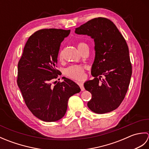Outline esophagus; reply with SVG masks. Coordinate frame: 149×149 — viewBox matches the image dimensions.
I'll return each mask as SVG.
<instances>
[{
    "mask_svg": "<svg viewBox=\"0 0 149 149\" xmlns=\"http://www.w3.org/2000/svg\"><path fill=\"white\" fill-rule=\"evenodd\" d=\"M79 86L80 88H81V91H84V84L83 83H78Z\"/></svg>",
    "mask_w": 149,
    "mask_h": 149,
    "instance_id": "obj_1",
    "label": "esophagus"
}]
</instances>
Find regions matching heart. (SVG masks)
I'll list each match as a JSON object with an SVG mask.
<instances>
[{
	"label": "heart",
	"instance_id": "1",
	"mask_svg": "<svg viewBox=\"0 0 149 149\" xmlns=\"http://www.w3.org/2000/svg\"><path fill=\"white\" fill-rule=\"evenodd\" d=\"M77 46L80 52L84 49L85 47H88L86 43L79 42L77 43ZM58 58L59 60L63 59V54L61 50H59L58 53ZM84 70L85 66L80 65H73L66 68L65 70V74L66 76L72 79L81 81L84 78Z\"/></svg>",
	"mask_w": 149,
	"mask_h": 149
}]
</instances>
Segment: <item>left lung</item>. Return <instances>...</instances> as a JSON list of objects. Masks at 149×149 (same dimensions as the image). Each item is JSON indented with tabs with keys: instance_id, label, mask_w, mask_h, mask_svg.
I'll list each match as a JSON object with an SVG mask.
<instances>
[{
	"instance_id": "8db88e82",
	"label": "left lung",
	"mask_w": 149,
	"mask_h": 149,
	"mask_svg": "<svg viewBox=\"0 0 149 149\" xmlns=\"http://www.w3.org/2000/svg\"><path fill=\"white\" fill-rule=\"evenodd\" d=\"M75 32L87 34L95 42V57L91 72L95 78L84 84L91 93L88 107L98 114L112 111L124 99L132 75L126 41L113 22L103 17L91 19Z\"/></svg>"
}]
</instances>
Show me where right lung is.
<instances>
[{
    "label": "right lung",
    "mask_w": 149,
    "mask_h": 149,
    "mask_svg": "<svg viewBox=\"0 0 149 149\" xmlns=\"http://www.w3.org/2000/svg\"><path fill=\"white\" fill-rule=\"evenodd\" d=\"M70 32L61 29L36 31L27 41L18 63L17 84L25 103L43 121L63 118L68 99L81 91L76 83L65 77L63 82L52 84L61 72L56 69L60 45Z\"/></svg>",
    "instance_id": "add662e5"
}]
</instances>
